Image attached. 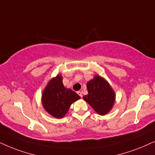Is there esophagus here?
I'll list each match as a JSON object with an SVG mask.
<instances>
[{
    "label": "esophagus",
    "mask_w": 155,
    "mask_h": 155,
    "mask_svg": "<svg viewBox=\"0 0 155 155\" xmlns=\"http://www.w3.org/2000/svg\"><path fill=\"white\" fill-rule=\"evenodd\" d=\"M77 94H78V95H79L80 97H81V98H82V97H83V94H82V92L81 91H77Z\"/></svg>",
    "instance_id": "esophagus-1"
}]
</instances>
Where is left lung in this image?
<instances>
[{"label":"left lung","instance_id":"8db88e82","mask_svg":"<svg viewBox=\"0 0 155 155\" xmlns=\"http://www.w3.org/2000/svg\"><path fill=\"white\" fill-rule=\"evenodd\" d=\"M88 94L84 96L88 103L99 115H105L112 108L115 102V93L106 80L100 76L87 83Z\"/></svg>","mask_w":155,"mask_h":155}]
</instances>
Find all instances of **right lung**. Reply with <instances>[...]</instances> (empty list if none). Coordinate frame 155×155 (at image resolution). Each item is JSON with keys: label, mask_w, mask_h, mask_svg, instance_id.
Wrapping results in <instances>:
<instances>
[{"label": "right lung", "mask_w": 155, "mask_h": 155, "mask_svg": "<svg viewBox=\"0 0 155 155\" xmlns=\"http://www.w3.org/2000/svg\"><path fill=\"white\" fill-rule=\"evenodd\" d=\"M42 105L49 114L57 118L64 116L71 104L80 96L71 89H67L62 84L60 75L53 78L42 94Z\"/></svg>", "instance_id": "right-lung-1"}]
</instances>
